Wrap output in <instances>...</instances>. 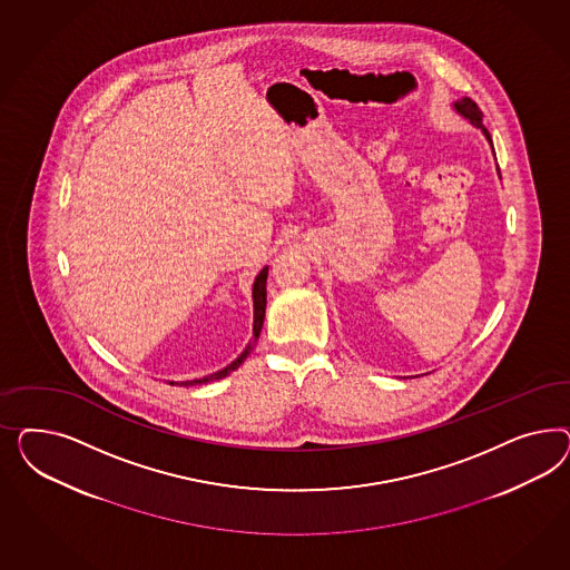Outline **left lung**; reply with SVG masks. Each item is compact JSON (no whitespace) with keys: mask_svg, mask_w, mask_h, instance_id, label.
<instances>
[{"mask_svg":"<svg viewBox=\"0 0 570 570\" xmlns=\"http://www.w3.org/2000/svg\"><path fill=\"white\" fill-rule=\"evenodd\" d=\"M453 110H455L458 115H462L466 121L472 122L476 129H481V131H483L484 138H487V141H489V146H491V150H493V139H491V136H489V131L484 129L483 112L479 110V106L472 102L470 98H460V100H455V102H453ZM493 155H495V150H493ZM498 175H500V167H498Z\"/></svg>","mask_w":570,"mask_h":570,"instance_id":"1","label":"left lung"}]
</instances>
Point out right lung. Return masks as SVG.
Returning a JSON list of instances; mask_svg holds the SVG:
<instances>
[{
  "mask_svg": "<svg viewBox=\"0 0 570 570\" xmlns=\"http://www.w3.org/2000/svg\"><path fill=\"white\" fill-rule=\"evenodd\" d=\"M267 272H269V267H263L259 272V276L255 277V284H253V309H255L253 311V341L248 343V346L242 351L240 355H238L234 362L229 363V365H225L224 370L213 372V374L203 376V379L184 380L181 384L190 386V384H205V382H213V380L225 379V376H229L234 370H238L240 363L248 357V353L255 348L257 341H259L263 320H265V307H267ZM171 384H175V382H171ZM177 384H179V382H177Z\"/></svg>",
  "mask_w": 570,
  "mask_h": 570,
  "instance_id": "1",
  "label": "right lung"
}]
</instances>
